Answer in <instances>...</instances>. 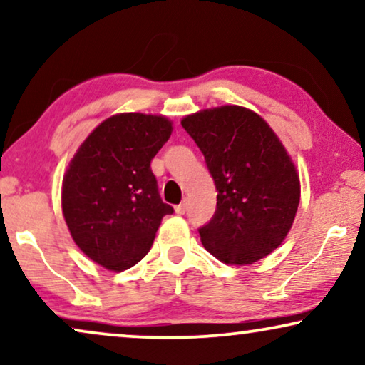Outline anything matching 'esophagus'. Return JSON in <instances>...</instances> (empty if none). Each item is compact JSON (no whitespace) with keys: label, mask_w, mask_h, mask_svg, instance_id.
Listing matches in <instances>:
<instances>
[{"label":"esophagus","mask_w":365,"mask_h":365,"mask_svg":"<svg viewBox=\"0 0 365 365\" xmlns=\"http://www.w3.org/2000/svg\"><path fill=\"white\" fill-rule=\"evenodd\" d=\"M186 209H187V201H182L181 204H179V206H176V212L179 214V216H181V214L186 212Z\"/></svg>","instance_id":"esophagus-1"}]
</instances>
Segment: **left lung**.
Masks as SVG:
<instances>
[{"label": "left lung", "mask_w": 365, "mask_h": 365, "mask_svg": "<svg viewBox=\"0 0 365 365\" xmlns=\"http://www.w3.org/2000/svg\"><path fill=\"white\" fill-rule=\"evenodd\" d=\"M216 184V212L199 236L221 262L246 266L281 246L296 217L301 186L291 156L251 109L221 106L181 121Z\"/></svg>", "instance_id": "obj_1"}]
</instances>
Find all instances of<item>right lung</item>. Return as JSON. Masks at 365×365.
I'll return each mask as SVG.
<instances>
[{"label": "right lung", "mask_w": 365, "mask_h": 365, "mask_svg": "<svg viewBox=\"0 0 365 365\" xmlns=\"http://www.w3.org/2000/svg\"><path fill=\"white\" fill-rule=\"evenodd\" d=\"M173 133L164 116L123 113L81 144L63 179V214L78 247L109 271L133 267L151 249L163 202L151 161Z\"/></svg>", "instance_id": "1"}]
</instances>
